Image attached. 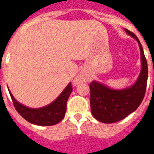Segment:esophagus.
Wrapping results in <instances>:
<instances>
[{
  "label": "esophagus",
  "instance_id": "34e87169",
  "mask_svg": "<svg viewBox=\"0 0 154 154\" xmlns=\"http://www.w3.org/2000/svg\"><path fill=\"white\" fill-rule=\"evenodd\" d=\"M87 82V76L84 73H79L76 77V78L74 79L73 85L77 86L78 84L82 83V82Z\"/></svg>",
  "mask_w": 154,
  "mask_h": 154
}]
</instances>
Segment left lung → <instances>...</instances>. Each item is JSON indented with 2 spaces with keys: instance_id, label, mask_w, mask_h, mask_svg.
I'll use <instances>...</instances> for the list:
<instances>
[{
  "instance_id": "8db88e82",
  "label": "left lung",
  "mask_w": 154,
  "mask_h": 154,
  "mask_svg": "<svg viewBox=\"0 0 154 154\" xmlns=\"http://www.w3.org/2000/svg\"><path fill=\"white\" fill-rule=\"evenodd\" d=\"M126 33L139 44L141 58V71L135 83L124 89L108 87L97 81L90 84V103L95 119L106 124L118 122L134 112L139 106L145 95L148 80V63L142 45L134 34L125 29Z\"/></svg>"
}]
</instances>
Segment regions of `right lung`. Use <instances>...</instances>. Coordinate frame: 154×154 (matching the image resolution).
<instances>
[{
  "mask_svg": "<svg viewBox=\"0 0 154 154\" xmlns=\"http://www.w3.org/2000/svg\"><path fill=\"white\" fill-rule=\"evenodd\" d=\"M9 90V89H8ZM72 91L71 82L63 92L57 97L55 100L46 106L41 108H29L22 105L17 100L9 91L11 97L13 104L15 106V110L18 113L31 124L40 126H50L54 125L58 122H60L63 119L67 109V101Z\"/></svg>",
  "mask_w": 154,
  "mask_h": 154,
  "instance_id": "add662e5",
  "label": "right lung"
}]
</instances>
